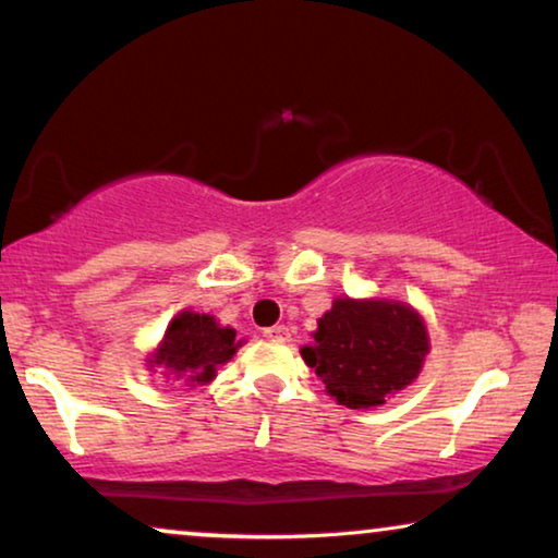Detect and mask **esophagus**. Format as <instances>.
Returning a JSON list of instances; mask_svg holds the SVG:
<instances>
[{
  "label": "esophagus",
  "mask_w": 558,
  "mask_h": 558,
  "mask_svg": "<svg viewBox=\"0 0 558 558\" xmlns=\"http://www.w3.org/2000/svg\"><path fill=\"white\" fill-rule=\"evenodd\" d=\"M264 338H266V340H271V342H287V340H289V327H284V325L266 327V330H264Z\"/></svg>",
  "instance_id": "esophagus-1"
}]
</instances>
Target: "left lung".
Here are the masks:
<instances>
[{"label": "left lung", "mask_w": 558, "mask_h": 558, "mask_svg": "<svg viewBox=\"0 0 558 558\" xmlns=\"http://www.w3.org/2000/svg\"><path fill=\"white\" fill-rule=\"evenodd\" d=\"M304 363L348 409H371L403 391L422 371L429 338L422 317L399 302L335 300L317 323Z\"/></svg>", "instance_id": "obj_1"}]
</instances>
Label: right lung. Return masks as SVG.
<instances>
[{"mask_svg":"<svg viewBox=\"0 0 558 558\" xmlns=\"http://www.w3.org/2000/svg\"><path fill=\"white\" fill-rule=\"evenodd\" d=\"M235 330L220 327L210 315L180 312L167 327L165 340L151 357L149 365L167 368L174 378L187 376L185 380L208 384L216 376L218 365L231 361L235 348Z\"/></svg>","mask_w":558,"mask_h":558,"instance_id":"right-lung-1","label":"right lung"}]
</instances>
